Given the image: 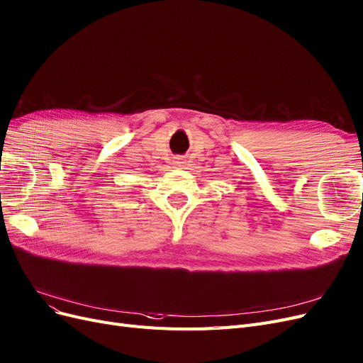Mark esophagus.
<instances>
[{
	"label": "esophagus",
	"instance_id": "esophagus-1",
	"mask_svg": "<svg viewBox=\"0 0 363 363\" xmlns=\"http://www.w3.org/2000/svg\"><path fill=\"white\" fill-rule=\"evenodd\" d=\"M174 165H176V167H184L186 165V160L179 156V157L174 159Z\"/></svg>",
	"mask_w": 363,
	"mask_h": 363
}]
</instances>
